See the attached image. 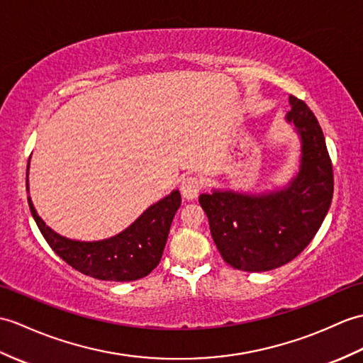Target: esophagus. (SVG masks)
Instances as JSON below:
<instances>
[{
    "label": "esophagus",
    "mask_w": 363,
    "mask_h": 363,
    "mask_svg": "<svg viewBox=\"0 0 363 363\" xmlns=\"http://www.w3.org/2000/svg\"><path fill=\"white\" fill-rule=\"evenodd\" d=\"M202 189V179L198 176H187L181 181V193L184 198L195 199Z\"/></svg>",
    "instance_id": "esophagus-1"
}]
</instances>
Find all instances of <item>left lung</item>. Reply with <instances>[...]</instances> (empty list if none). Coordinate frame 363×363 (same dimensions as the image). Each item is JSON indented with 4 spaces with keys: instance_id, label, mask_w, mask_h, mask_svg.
<instances>
[{
    "instance_id": "8db88e82",
    "label": "left lung",
    "mask_w": 363,
    "mask_h": 363,
    "mask_svg": "<svg viewBox=\"0 0 363 363\" xmlns=\"http://www.w3.org/2000/svg\"><path fill=\"white\" fill-rule=\"evenodd\" d=\"M286 122L300 138V165L281 189L263 193H202L210 233L225 263L246 272L280 267L313 241L330 210L333 164L323 131L303 100L289 96Z\"/></svg>"
}]
</instances>
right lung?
<instances>
[{"label": "right lung", "mask_w": 363, "mask_h": 363, "mask_svg": "<svg viewBox=\"0 0 363 363\" xmlns=\"http://www.w3.org/2000/svg\"><path fill=\"white\" fill-rule=\"evenodd\" d=\"M29 174V164H28ZM29 191V181L26 178ZM30 213L55 254L75 271L106 281H133L147 277L161 261L170 225L181 206L179 190L155 202L121 233L100 241H77L54 232L38 216L28 196Z\"/></svg>", "instance_id": "right-lung-1"}]
</instances>
